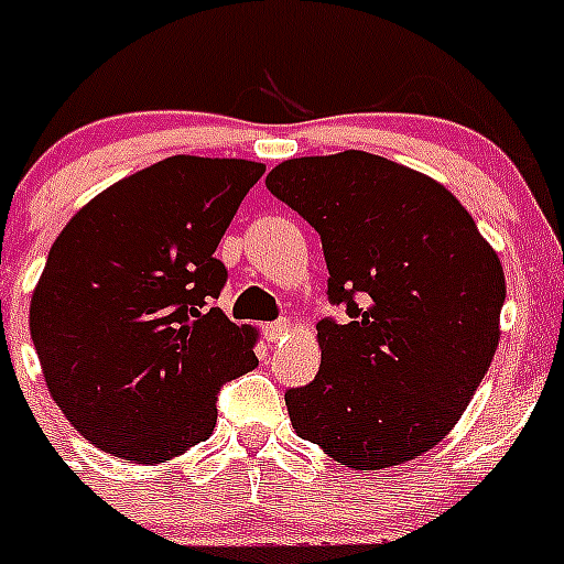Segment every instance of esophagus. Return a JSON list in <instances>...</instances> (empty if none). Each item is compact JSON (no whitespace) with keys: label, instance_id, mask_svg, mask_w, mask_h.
I'll return each mask as SVG.
<instances>
[{"label":"esophagus","instance_id":"obj_1","mask_svg":"<svg viewBox=\"0 0 564 564\" xmlns=\"http://www.w3.org/2000/svg\"><path fill=\"white\" fill-rule=\"evenodd\" d=\"M262 330H265L268 341H279L282 336H288V330H291V322H288V318H276V322H268Z\"/></svg>","mask_w":564,"mask_h":564}]
</instances>
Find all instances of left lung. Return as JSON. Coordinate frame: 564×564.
I'll return each mask as SVG.
<instances>
[{
    "mask_svg": "<svg viewBox=\"0 0 564 564\" xmlns=\"http://www.w3.org/2000/svg\"><path fill=\"white\" fill-rule=\"evenodd\" d=\"M322 237V367L285 392L299 437L341 466L387 468L449 435L500 341L506 276L471 214L426 174L370 152L293 158L265 181Z\"/></svg>",
    "mask_w": 564,
    "mask_h": 564,
    "instance_id": "1",
    "label": "left lung"
}]
</instances>
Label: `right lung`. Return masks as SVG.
<instances>
[{
  "label": "right lung",
  "instance_id": "add662e5",
  "mask_svg": "<svg viewBox=\"0 0 564 564\" xmlns=\"http://www.w3.org/2000/svg\"><path fill=\"white\" fill-rule=\"evenodd\" d=\"M265 166L174 154L67 223L30 302V336L67 421L98 449L163 463L217 423V392L257 367L253 330L212 302L214 257Z\"/></svg>",
  "mask_w": 564,
  "mask_h": 564
}]
</instances>
